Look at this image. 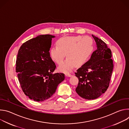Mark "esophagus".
<instances>
[{
    "mask_svg": "<svg viewBox=\"0 0 129 129\" xmlns=\"http://www.w3.org/2000/svg\"><path fill=\"white\" fill-rule=\"evenodd\" d=\"M65 76L66 77H71L72 76V75L71 74H70V73H66L65 74Z\"/></svg>",
    "mask_w": 129,
    "mask_h": 129,
    "instance_id": "obj_1",
    "label": "esophagus"
}]
</instances>
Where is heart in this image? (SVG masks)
Instances as JSON below:
<instances>
[{
	"instance_id": "b5f03b06",
	"label": "heart",
	"mask_w": 129,
	"mask_h": 129,
	"mask_svg": "<svg viewBox=\"0 0 129 129\" xmlns=\"http://www.w3.org/2000/svg\"><path fill=\"white\" fill-rule=\"evenodd\" d=\"M56 45L50 48V56L53 61L59 64L66 53L68 58L58 67L60 71L65 73L70 72L75 66L84 65L94 49L93 40L89 36L63 37L56 41Z\"/></svg>"
}]
</instances>
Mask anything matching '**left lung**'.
I'll use <instances>...</instances> for the list:
<instances>
[{"mask_svg": "<svg viewBox=\"0 0 129 129\" xmlns=\"http://www.w3.org/2000/svg\"><path fill=\"white\" fill-rule=\"evenodd\" d=\"M97 49L90 59L75 73L79 79L76 92L86 100H94L107 90L113 69L112 52L101 39L92 35Z\"/></svg>", "mask_w": 129, "mask_h": 129, "instance_id": "8db88e82", "label": "left lung"}]
</instances>
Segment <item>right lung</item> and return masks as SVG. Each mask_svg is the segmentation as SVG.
<instances>
[{"instance_id": "1", "label": "right lung", "mask_w": 129, "mask_h": 129, "mask_svg": "<svg viewBox=\"0 0 129 129\" xmlns=\"http://www.w3.org/2000/svg\"><path fill=\"white\" fill-rule=\"evenodd\" d=\"M54 36L41 35L24 43L18 50L16 71L24 94L30 99L43 102L50 98L64 81L49 54Z\"/></svg>"}]
</instances>
